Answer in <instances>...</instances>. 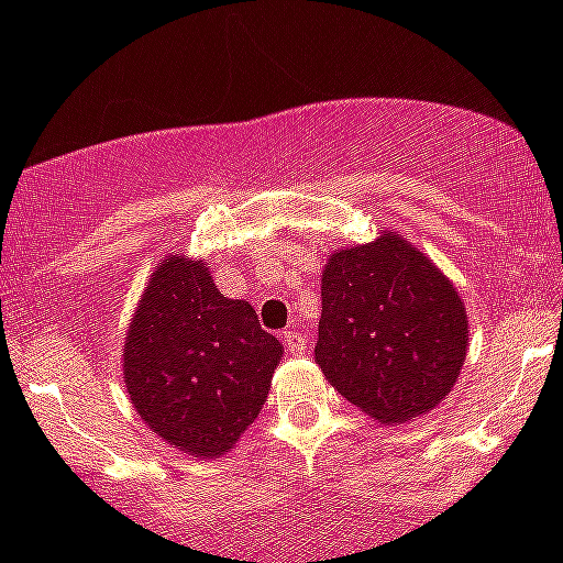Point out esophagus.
I'll return each mask as SVG.
<instances>
[{
    "mask_svg": "<svg viewBox=\"0 0 563 563\" xmlns=\"http://www.w3.org/2000/svg\"><path fill=\"white\" fill-rule=\"evenodd\" d=\"M283 343H286L288 354H305L308 351V340L299 332H283Z\"/></svg>",
    "mask_w": 563,
    "mask_h": 563,
    "instance_id": "esophagus-1",
    "label": "esophagus"
}]
</instances>
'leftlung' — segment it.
Listing matches in <instances>:
<instances>
[{
    "mask_svg": "<svg viewBox=\"0 0 563 563\" xmlns=\"http://www.w3.org/2000/svg\"><path fill=\"white\" fill-rule=\"evenodd\" d=\"M468 351L450 277L395 231L338 250L321 275L316 362L340 395L384 424L433 411Z\"/></svg>",
    "mask_w": 563,
    "mask_h": 563,
    "instance_id": "obj_1",
    "label": "left lung"
}]
</instances>
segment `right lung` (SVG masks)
Instances as JSON below:
<instances>
[{
    "mask_svg": "<svg viewBox=\"0 0 563 563\" xmlns=\"http://www.w3.org/2000/svg\"><path fill=\"white\" fill-rule=\"evenodd\" d=\"M283 356L242 299H225L203 261L166 255L124 338V387L166 444L220 457L261 413Z\"/></svg>",
    "mask_w": 563,
    "mask_h": 563,
    "instance_id": "add662e5",
    "label": "right lung"
}]
</instances>
